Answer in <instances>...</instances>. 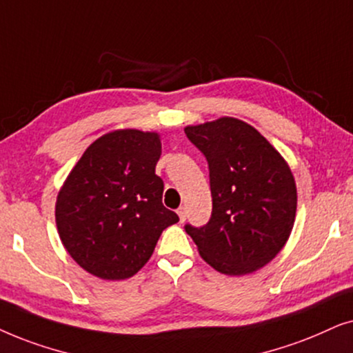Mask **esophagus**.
Segmentation results:
<instances>
[{
    "label": "esophagus",
    "mask_w": 353,
    "mask_h": 353,
    "mask_svg": "<svg viewBox=\"0 0 353 353\" xmlns=\"http://www.w3.org/2000/svg\"><path fill=\"white\" fill-rule=\"evenodd\" d=\"M177 214H179V219H181V223H184V221H185V214H187V210H185V206H181V208L177 210Z\"/></svg>",
    "instance_id": "34e87169"
}]
</instances>
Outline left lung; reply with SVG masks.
Here are the masks:
<instances>
[{
  "instance_id": "left-lung-1",
  "label": "left lung",
  "mask_w": 353,
  "mask_h": 353,
  "mask_svg": "<svg viewBox=\"0 0 353 353\" xmlns=\"http://www.w3.org/2000/svg\"><path fill=\"white\" fill-rule=\"evenodd\" d=\"M184 130L208 161L213 199L208 224H187L185 232L216 271L243 276L260 270L283 250L294 228L297 185L288 161L236 117Z\"/></svg>"
}]
</instances>
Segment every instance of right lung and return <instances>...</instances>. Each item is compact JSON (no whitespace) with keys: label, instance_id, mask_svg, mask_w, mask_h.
I'll list each match as a JSON object with an SVG mask.
<instances>
[{"label":"right lung","instance_id":"add662e5","mask_svg":"<svg viewBox=\"0 0 353 353\" xmlns=\"http://www.w3.org/2000/svg\"><path fill=\"white\" fill-rule=\"evenodd\" d=\"M158 132L112 130L97 139L70 169L56 199V228L72 260L105 281L132 278L159 236L179 221L163 205L154 174Z\"/></svg>","mask_w":353,"mask_h":353}]
</instances>
